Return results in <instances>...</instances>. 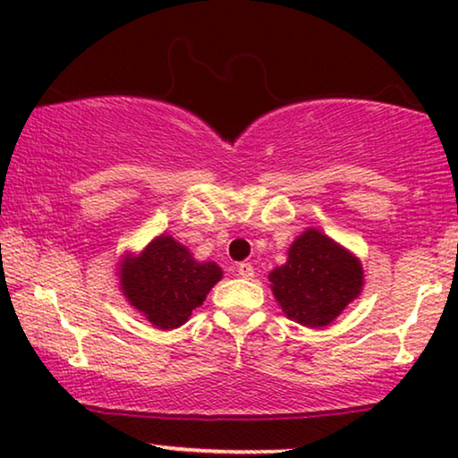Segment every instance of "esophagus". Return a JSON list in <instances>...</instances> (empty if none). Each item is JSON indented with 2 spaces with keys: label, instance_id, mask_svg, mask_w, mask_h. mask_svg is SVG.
<instances>
[{
  "label": "esophagus",
  "instance_id": "34e87169",
  "mask_svg": "<svg viewBox=\"0 0 458 458\" xmlns=\"http://www.w3.org/2000/svg\"><path fill=\"white\" fill-rule=\"evenodd\" d=\"M237 275H240L242 279H252L254 277V267L250 265V262H240V265H237Z\"/></svg>",
  "mask_w": 458,
  "mask_h": 458
}]
</instances>
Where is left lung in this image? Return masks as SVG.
<instances>
[{
  "label": "left lung",
  "mask_w": 458,
  "mask_h": 458,
  "mask_svg": "<svg viewBox=\"0 0 458 458\" xmlns=\"http://www.w3.org/2000/svg\"><path fill=\"white\" fill-rule=\"evenodd\" d=\"M273 296L287 318L304 327H325L359 298L362 267L340 243L306 229L287 250V262L268 275Z\"/></svg>",
  "instance_id": "left-lung-1"
}]
</instances>
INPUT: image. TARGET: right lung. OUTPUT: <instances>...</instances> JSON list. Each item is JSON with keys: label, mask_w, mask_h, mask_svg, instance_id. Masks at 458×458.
Returning <instances> with one entry per match:
<instances>
[{"label": "right lung", "mask_w": 458, "mask_h": 458, "mask_svg": "<svg viewBox=\"0 0 458 458\" xmlns=\"http://www.w3.org/2000/svg\"><path fill=\"white\" fill-rule=\"evenodd\" d=\"M121 290L158 329L181 327L223 277L216 262H198L171 235H158L140 256L121 262Z\"/></svg>", "instance_id": "1"}]
</instances>
